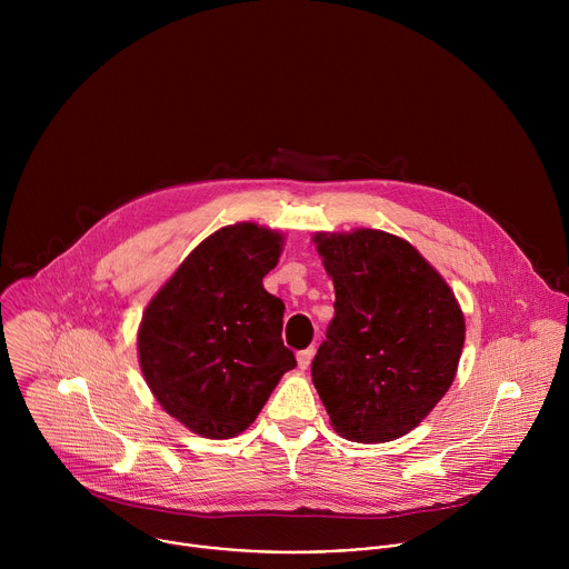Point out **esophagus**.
I'll return each mask as SVG.
<instances>
[{"instance_id": "obj_1", "label": "esophagus", "mask_w": 569, "mask_h": 569, "mask_svg": "<svg viewBox=\"0 0 569 569\" xmlns=\"http://www.w3.org/2000/svg\"><path fill=\"white\" fill-rule=\"evenodd\" d=\"M312 356H315V349H312V347H308V349L299 351V353H297V365H299V369H308V367H310Z\"/></svg>"}]
</instances>
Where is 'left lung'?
Masks as SVG:
<instances>
[{
	"label": "left lung",
	"instance_id": "left-lung-1",
	"mask_svg": "<svg viewBox=\"0 0 569 569\" xmlns=\"http://www.w3.org/2000/svg\"><path fill=\"white\" fill-rule=\"evenodd\" d=\"M312 240L336 286V317L312 360V385L340 437L393 441L450 389L463 312L408 240L380 229L319 231Z\"/></svg>",
	"mask_w": 569,
	"mask_h": 569
}]
</instances>
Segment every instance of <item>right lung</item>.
Here are the masks:
<instances>
[{"instance_id":"obj_1","label":"right lung","mask_w":569,"mask_h":569,"mask_svg":"<svg viewBox=\"0 0 569 569\" xmlns=\"http://www.w3.org/2000/svg\"><path fill=\"white\" fill-rule=\"evenodd\" d=\"M283 236L257 222L213 231L146 306L141 373L173 419L207 439L248 430L281 376L297 367L283 347V301L263 288Z\"/></svg>"}]
</instances>
